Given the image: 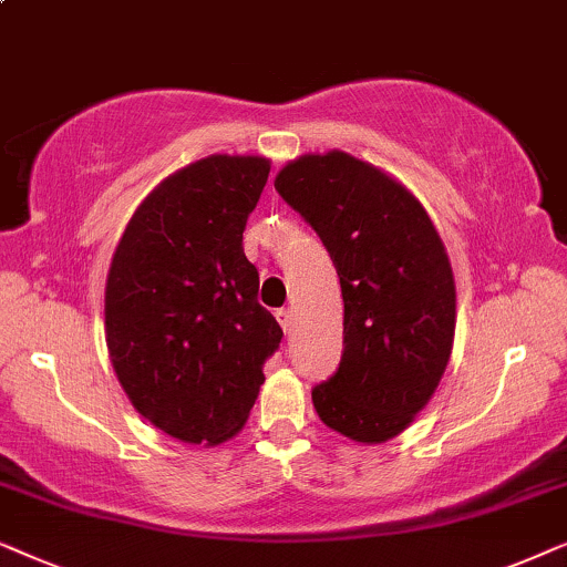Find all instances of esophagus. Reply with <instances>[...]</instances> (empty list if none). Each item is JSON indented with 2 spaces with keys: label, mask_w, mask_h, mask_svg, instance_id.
I'll return each mask as SVG.
<instances>
[{
  "label": "esophagus",
  "mask_w": 567,
  "mask_h": 567,
  "mask_svg": "<svg viewBox=\"0 0 567 567\" xmlns=\"http://www.w3.org/2000/svg\"><path fill=\"white\" fill-rule=\"evenodd\" d=\"M292 316H296L292 313V308H279L277 311V321H279V327L285 329V334H290L292 331Z\"/></svg>",
  "instance_id": "obj_1"
}]
</instances>
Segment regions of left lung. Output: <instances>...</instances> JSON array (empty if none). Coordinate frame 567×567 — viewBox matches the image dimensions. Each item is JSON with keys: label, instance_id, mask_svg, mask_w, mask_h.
<instances>
[{"label": "left lung", "instance_id": "left-lung-1", "mask_svg": "<svg viewBox=\"0 0 567 567\" xmlns=\"http://www.w3.org/2000/svg\"><path fill=\"white\" fill-rule=\"evenodd\" d=\"M275 188L327 246L342 285L344 350L311 391L316 412L350 441H391L425 410L454 347L446 246L410 188L342 150L290 161Z\"/></svg>", "mask_w": 567, "mask_h": 567}]
</instances>
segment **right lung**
I'll use <instances>...</instances> for the list:
<instances>
[{
  "instance_id": "right-lung-1",
  "label": "right lung",
  "mask_w": 567,
  "mask_h": 567,
  "mask_svg": "<svg viewBox=\"0 0 567 567\" xmlns=\"http://www.w3.org/2000/svg\"><path fill=\"white\" fill-rule=\"evenodd\" d=\"M267 178V157H202L145 196L113 251V371L134 410L184 443L217 446L244 427L282 339L244 254Z\"/></svg>"
}]
</instances>
